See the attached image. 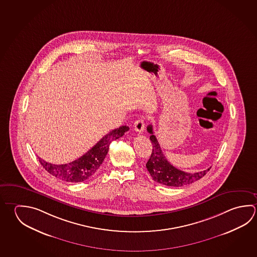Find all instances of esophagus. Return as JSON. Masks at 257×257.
Wrapping results in <instances>:
<instances>
[{
    "instance_id": "obj_1",
    "label": "esophagus",
    "mask_w": 257,
    "mask_h": 257,
    "mask_svg": "<svg viewBox=\"0 0 257 257\" xmlns=\"http://www.w3.org/2000/svg\"><path fill=\"white\" fill-rule=\"evenodd\" d=\"M144 128H145V122H144L143 118H140V119L136 120L135 123H134V130L137 132L141 133V132H143Z\"/></svg>"
}]
</instances>
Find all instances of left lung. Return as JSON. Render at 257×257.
Masks as SVG:
<instances>
[{"label": "left lung", "mask_w": 257, "mask_h": 257, "mask_svg": "<svg viewBox=\"0 0 257 257\" xmlns=\"http://www.w3.org/2000/svg\"><path fill=\"white\" fill-rule=\"evenodd\" d=\"M147 131L150 133V139L153 145V149L150 159L146 164V167L156 182L168 187H182L200 179L207 171L210 170L211 168H209L200 172L187 173L175 168L164 156L159 141L154 135L152 125L148 126Z\"/></svg>", "instance_id": "left-lung-1"}]
</instances>
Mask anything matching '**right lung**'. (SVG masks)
Segmentation results:
<instances>
[{"instance_id": "1", "label": "right lung", "mask_w": 257, "mask_h": 257, "mask_svg": "<svg viewBox=\"0 0 257 257\" xmlns=\"http://www.w3.org/2000/svg\"><path fill=\"white\" fill-rule=\"evenodd\" d=\"M128 130V126H121L110 131L86 154L70 163L54 165L48 163L41 158H39V161L45 170L55 178H60L66 182H82L90 178L98 170L107 156L108 147L112 141L121 138Z\"/></svg>"}]
</instances>
